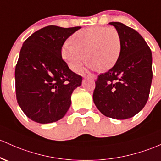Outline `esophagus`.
Wrapping results in <instances>:
<instances>
[{"label":"esophagus","mask_w":161,"mask_h":161,"mask_svg":"<svg viewBox=\"0 0 161 161\" xmlns=\"http://www.w3.org/2000/svg\"><path fill=\"white\" fill-rule=\"evenodd\" d=\"M85 78H90V79H96V75H87V76H85Z\"/></svg>","instance_id":"obj_1"}]
</instances>
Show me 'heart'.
<instances>
[{"label": "heart", "mask_w": 161, "mask_h": 161, "mask_svg": "<svg viewBox=\"0 0 161 161\" xmlns=\"http://www.w3.org/2000/svg\"><path fill=\"white\" fill-rule=\"evenodd\" d=\"M71 42L63 46L62 56L72 71H78L86 59L92 69L108 70L117 63L121 55V36L114 27L82 29L72 35Z\"/></svg>", "instance_id": "obj_1"}]
</instances>
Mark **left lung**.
<instances>
[{"label":"left lung","instance_id":"8db88e82","mask_svg":"<svg viewBox=\"0 0 161 161\" xmlns=\"http://www.w3.org/2000/svg\"><path fill=\"white\" fill-rule=\"evenodd\" d=\"M121 40L120 57L114 66L95 81L93 101L102 114L127 119L141 112L149 97L152 82V53L135 30L120 22H110Z\"/></svg>","mask_w":161,"mask_h":161}]
</instances>
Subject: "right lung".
Segmentation results:
<instances>
[{
    "label": "right lung",
    "instance_id": "add662e5",
    "mask_svg": "<svg viewBox=\"0 0 161 161\" xmlns=\"http://www.w3.org/2000/svg\"><path fill=\"white\" fill-rule=\"evenodd\" d=\"M80 28L47 26L23 44L15 69L16 96L32 121L55 122L69 108L72 92L82 78L69 69L61 51L66 39Z\"/></svg>",
    "mask_w": 161,
    "mask_h": 161
}]
</instances>
